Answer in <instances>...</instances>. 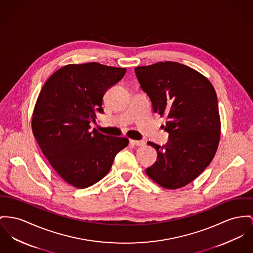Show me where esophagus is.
Returning <instances> with one entry per match:
<instances>
[{
  "instance_id": "esophagus-1",
  "label": "esophagus",
  "mask_w": 253,
  "mask_h": 253,
  "mask_svg": "<svg viewBox=\"0 0 253 253\" xmlns=\"http://www.w3.org/2000/svg\"><path fill=\"white\" fill-rule=\"evenodd\" d=\"M130 143L135 146H144L145 142L143 140H130Z\"/></svg>"
}]
</instances>
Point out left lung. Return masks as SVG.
<instances>
[{"instance_id": "1", "label": "left lung", "mask_w": 253, "mask_h": 253, "mask_svg": "<svg viewBox=\"0 0 253 253\" xmlns=\"http://www.w3.org/2000/svg\"><path fill=\"white\" fill-rule=\"evenodd\" d=\"M141 89L154 112L167 115L168 142H152L157 159L147 174L167 189H177L197 178L217 152L220 134L216 91L202 74L183 64L166 61L134 69Z\"/></svg>"}]
</instances>
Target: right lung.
<instances>
[{
    "label": "right lung",
    "instance_id": "obj_1",
    "mask_svg": "<svg viewBox=\"0 0 253 253\" xmlns=\"http://www.w3.org/2000/svg\"><path fill=\"white\" fill-rule=\"evenodd\" d=\"M125 68L97 62L71 64L53 73L34 107L33 132L51 167L69 184L83 189L107 174L128 139L91 130L103 113L105 92L125 76Z\"/></svg>",
    "mask_w": 253,
    "mask_h": 253
}]
</instances>
